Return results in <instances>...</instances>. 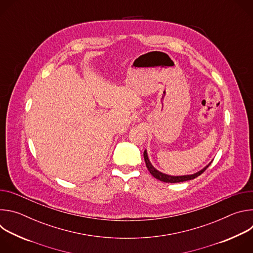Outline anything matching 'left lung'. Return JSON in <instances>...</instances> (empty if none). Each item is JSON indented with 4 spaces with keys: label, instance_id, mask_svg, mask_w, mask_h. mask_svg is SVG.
Here are the masks:
<instances>
[{
    "label": "left lung",
    "instance_id": "1",
    "mask_svg": "<svg viewBox=\"0 0 253 253\" xmlns=\"http://www.w3.org/2000/svg\"><path fill=\"white\" fill-rule=\"evenodd\" d=\"M144 160H145V163H146V166L149 170V172L151 173V175L153 177H155L156 179L160 180V181H163V182H166V183H178V182H184V181H188V180H191V179H194L196 177H198L200 174H202L207 168L208 166L211 164V162L206 165L204 168H202L201 170H199L198 172L194 173V174H190V175H181V176H172V175H168V174H165V173H162L160 172L159 170H157L150 162L149 158H148V154H147V150L144 151Z\"/></svg>",
    "mask_w": 253,
    "mask_h": 253
}]
</instances>
